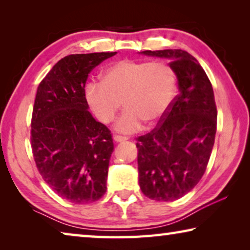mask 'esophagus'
Returning a JSON list of instances; mask_svg holds the SVG:
<instances>
[{
  "label": "esophagus",
  "mask_w": 250,
  "mask_h": 250,
  "mask_svg": "<svg viewBox=\"0 0 250 250\" xmlns=\"http://www.w3.org/2000/svg\"><path fill=\"white\" fill-rule=\"evenodd\" d=\"M113 140H115L116 142H122V141L128 140V139H126L125 137H121V135H115V137H113Z\"/></svg>",
  "instance_id": "esophagus-1"
}]
</instances>
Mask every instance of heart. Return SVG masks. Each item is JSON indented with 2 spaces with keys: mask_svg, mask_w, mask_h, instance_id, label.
<instances>
[{
  "mask_svg": "<svg viewBox=\"0 0 250 250\" xmlns=\"http://www.w3.org/2000/svg\"><path fill=\"white\" fill-rule=\"evenodd\" d=\"M176 75L164 62L121 59L103 71V80H92L84 88L91 111L103 124L115 119L121 133H133L145 122L154 125L167 115L175 97Z\"/></svg>",
  "mask_w": 250,
  "mask_h": 250,
  "instance_id": "1",
  "label": "heart"
}]
</instances>
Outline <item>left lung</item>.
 I'll return each instance as SVG.
<instances>
[{
	"instance_id": "left-lung-1",
	"label": "left lung",
	"mask_w": 250,
	"mask_h": 250,
	"mask_svg": "<svg viewBox=\"0 0 250 250\" xmlns=\"http://www.w3.org/2000/svg\"><path fill=\"white\" fill-rule=\"evenodd\" d=\"M167 58L179 95L158 125L137 138L139 184L151 200L172 202L195 188L213 150L217 109L211 83L200 62L182 49L145 50Z\"/></svg>"
}]
</instances>
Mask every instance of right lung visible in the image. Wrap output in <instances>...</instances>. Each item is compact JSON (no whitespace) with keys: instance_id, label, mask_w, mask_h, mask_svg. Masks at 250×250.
Here are the masks:
<instances>
[{"instance_id":"add662e5","label":"right lung","mask_w":250,"mask_h":250,"mask_svg":"<svg viewBox=\"0 0 250 250\" xmlns=\"http://www.w3.org/2000/svg\"><path fill=\"white\" fill-rule=\"evenodd\" d=\"M116 54L68 55L37 88L31 124L34 160L50 188L74 204L98 201L107 191L112 137L88 111L84 84L96 66Z\"/></svg>"}]
</instances>
